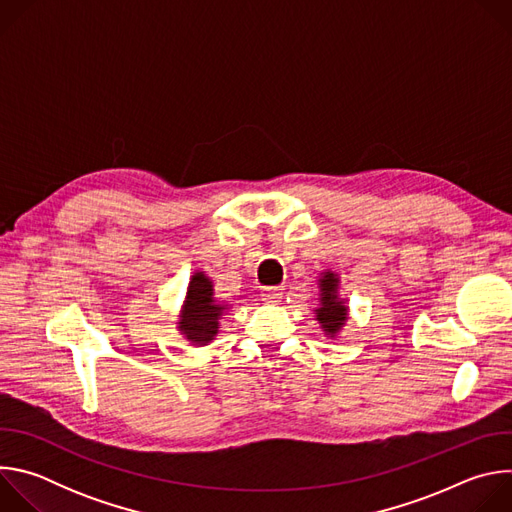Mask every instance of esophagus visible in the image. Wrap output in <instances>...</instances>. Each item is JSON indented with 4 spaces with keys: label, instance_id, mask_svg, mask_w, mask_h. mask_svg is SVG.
Listing matches in <instances>:
<instances>
[{
    "label": "esophagus",
    "instance_id": "obj_1",
    "mask_svg": "<svg viewBox=\"0 0 512 512\" xmlns=\"http://www.w3.org/2000/svg\"><path fill=\"white\" fill-rule=\"evenodd\" d=\"M283 285H271V287H263V294H261V298H263V302H271V304H275V302H281V298H283Z\"/></svg>",
    "mask_w": 512,
    "mask_h": 512
}]
</instances>
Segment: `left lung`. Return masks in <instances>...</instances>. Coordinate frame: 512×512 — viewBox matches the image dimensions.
Returning a JSON list of instances; mask_svg holds the SVG:
<instances>
[{
  "label": "left lung",
  "mask_w": 512,
  "mask_h": 512,
  "mask_svg": "<svg viewBox=\"0 0 512 512\" xmlns=\"http://www.w3.org/2000/svg\"><path fill=\"white\" fill-rule=\"evenodd\" d=\"M320 308H316V320L322 324L324 332L334 336L346 322V306L338 298V277L326 271L320 279Z\"/></svg>",
  "instance_id": "left-lung-1"
}]
</instances>
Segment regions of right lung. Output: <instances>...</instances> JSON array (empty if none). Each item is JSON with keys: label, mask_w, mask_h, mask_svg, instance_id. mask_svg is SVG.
I'll list each match as a JSON object with an SVG mask.
<instances>
[{"label": "right lung", "mask_w": 512, "mask_h": 512, "mask_svg": "<svg viewBox=\"0 0 512 512\" xmlns=\"http://www.w3.org/2000/svg\"><path fill=\"white\" fill-rule=\"evenodd\" d=\"M212 294V281L204 273H194L178 324L182 334L200 346L208 344L216 336L218 320L227 310L223 304H216Z\"/></svg>", "instance_id": "obj_1"}]
</instances>
